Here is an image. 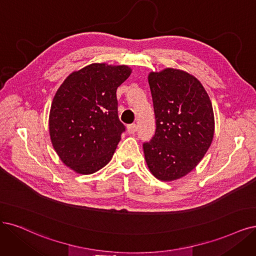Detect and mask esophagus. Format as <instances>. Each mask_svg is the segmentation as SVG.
<instances>
[{
    "mask_svg": "<svg viewBox=\"0 0 256 256\" xmlns=\"http://www.w3.org/2000/svg\"><path fill=\"white\" fill-rule=\"evenodd\" d=\"M137 124H135V123H133V124H130L128 126V134H135V132L137 130Z\"/></svg>",
    "mask_w": 256,
    "mask_h": 256,
    "instance_id": "34e87169",
    "label": "esophagus"
}]
</instances>
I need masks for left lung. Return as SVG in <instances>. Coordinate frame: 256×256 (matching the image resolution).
Returning <instances> with one entry per match:
<instances>
[{
	"mask_svg": "<svg viewBox=\"0 0 256 256\" xmlns=\"http://www.w3.org/2000/svg\"><path fill=\"white\" fill-rule=\"evenodd\" d=\"M156 119L152 140L144 144L148 168L173 182L190 173L209 150L215 128L212 103L194 76L176 68L148 74Z\"/></svg>",
	"mask_w": 256,
	"mask_h": 256,
	"instance_id": "obj_1",
	"label": "left lung"
}]
</instances>
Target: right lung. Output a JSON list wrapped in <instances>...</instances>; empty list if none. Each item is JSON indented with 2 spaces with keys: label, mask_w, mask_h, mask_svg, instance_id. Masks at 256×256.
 <instances>
[{
  "label": "right lung",
  "mask_w": 256,
  "mask_h": 256,
  "mask_svg": "<svg viewBox=\"0 0 256 256\" xmlns=\"http://www.w3.org/2000/svg\"><path fill=\"white\" fill-rule=\"evenodd\" d=\"M130 74L126 65L92 63L72 72L56 90L50 140L62 162L76 173L92 174L110 162L126 130L116 92Z\"/></svg>",
  "instance_id": "obj_1"
}]
</instances>
